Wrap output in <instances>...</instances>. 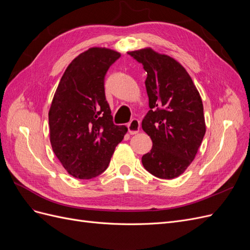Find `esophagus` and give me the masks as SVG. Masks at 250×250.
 Wrapping results in <instances>:
<instances>
[{
  "label": "esophagus",
  "instance_id": "esophagus-1",
  "mask_svg": "<svg viewBox=\"0 0 250 250\" xmlns=\"http://www.w3.org/2000/svg\"><path fill=\"white\" fill-rule=\"evenodd\" d=\"M140 127H141V124H140V121L137 120V119H132L129 123H128L127 125V128H128V132H129L130 134H135L138 133L140 131Z\"/></svg>",
  "mask_w": 250,
  "mask_h": 250
}]
</instances>
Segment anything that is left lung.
<instances>
[{"label": "left lung", "instance_id": "8db88e82", "mask_svg": "<svg viewBox=\"0 0 250 250\" xmlns=\"http://www.w3.org/2000/svg\"><path fill=\"white\" fill-rule=\"evenodd\" d=\"M128 54L147 72L150 110L142 121V128L153 145L142 157L144 168L158 178L178 177L193 162L206 134L199 92L174 58L151 48Z\"/></svg>", "mask_w": 250, "mask_h": 250}]
</instances>
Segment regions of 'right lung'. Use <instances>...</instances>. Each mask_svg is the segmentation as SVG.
<instances>
[{
  "label": "right lung",
  "mask_w": 250,
  "mask_h": 250,
  "mask_svg": "<svg viewBox=\"0 0 250 250\" xmlns=\"http://www.w3.org/2000/svg\"><path fill=\"white\" fill-rule=\"evenodd\" d=\"M121 56L107 48H89L64 71L49 110L50 142L66 172L89 179L107 169L127 127L112 122L104 78Z\"/></svg>",
  "instance_id": "add662e5"
}]
</instances>
